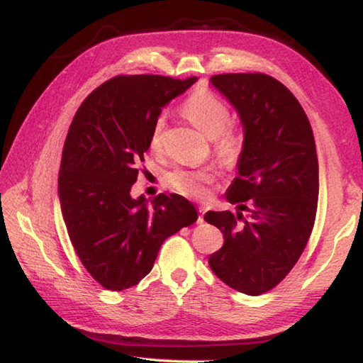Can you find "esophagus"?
I'll use <instances>...</instances> for the list:
<instances>
[{"label": "esophagus", "mask_w": 363, "mask_h": 363, "mask_svg": "<svg viewBox=\"0 0 363 363\" xmlns=\"http://www.w3.org/2000/svg\"><path fill=\"white\" fill-rule=\"evenodd\" d=\"M205 211H206V206L205 205H200L199 206V219H196V223H203V214H205Z\"/></svg>", "instance_id": "1"}]
</instances>
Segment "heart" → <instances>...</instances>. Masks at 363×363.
I'll return each instance as SVG.
<instances>
[{"label":"heart","instance_id":"1","mask_svg":"<svg viewBox=\"0 0 363 363\" xmlns=\"http://www.w3.org/2000/svg\"><path fill=\"white\" fill-rule=\"evenodd\" d=\"M182 112L187 118L205 134L214 139V152L224 163H232L238 157L240 144L235 133L227 130L230 121V112L225 104L210 91H196L184 102ZM167 126V118L160 115L153 123L150 133V149H162L163 131ZM214 181V171L203 169H176L167 174V182L176 192L192 199H205L208 186Z\"/></svg>","mask_w":363,"mask_h":363}]
</instances>
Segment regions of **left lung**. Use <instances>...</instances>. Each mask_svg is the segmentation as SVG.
I'll list each match as a JSON object with an SVG mask.
<instances>
[{"instance_id": "8db88e82", "label": "left lung", "mask_w": 363, "mask_h": 363, "mask_svg": "<svg viewBox=\"0 0 363 363\" xmlns=\"http://www.w3.org/2000/svg\"><path fill=\"white\" fill-rule=\"evenodd\" d=\"M211 84L240 116L243 149L238 176L225 192L238 211L205 214L224 235L208 264L233 290L259 296L286 277L314 227V133L291 91L266 73H223L211 77Z\"/></svg>"}]
</instances>
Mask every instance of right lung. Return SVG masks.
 I'll return each mask as SVG.
<instances>
[{"label": "right lung", "mask_w": 363, "mask_h": 363, "mask_svg": "<svg viewBox=\"0 0 363 363\" xmlns=\"http://www.w3.org/2000/svg\"><path fill=\"white\" fill-rule=\"evenodd\" d=\"M195 82L120 75L96 88L73 116L59 169L60 210L79 261L107 290L138 285L162 243L199 218L177 194H160L150 205L130 194L153 123Z\"/></svg>", "instance_id": "add662e5"}]
</instances>
